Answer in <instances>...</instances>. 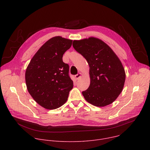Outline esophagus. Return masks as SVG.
Masks as SVG:
<instances>
[{"mask_svg":"<svg viewBox=\"0 0 150 150\" xmlns=\"http://www.w3.org/2000/svg\"><path fill=\"white\" fill-rule=\"evenodd\" d=\"M81 76V73H79V74H78L77 75H76L75 76L76 79H78Z\"/></svg>","mask_w":150,"mask_h":150,"instance_id":"esophagus-1","label":"esophagus"}]
</instances>
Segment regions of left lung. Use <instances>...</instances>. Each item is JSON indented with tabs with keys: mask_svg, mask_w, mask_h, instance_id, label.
Here are the masks:
<instances>
[{
	"mask_svg": "<svg viewBox=\"0 0 150 150\" xmlns=\"http://www.w3.org/2000/svg\"><path fill=\"white\" fill-rule=\"evenodd\" d=\"M72 46L90 67V85L82 92L85 99L97 107L112 103L121 93L125 81V69L118 57L108 45L95 37L74 40Z\"/></svg>",
	"mask_w": 150,
	"mask_h": 150,
	"instance_id": "1",
	"label": "left lung"
}]
</instances>
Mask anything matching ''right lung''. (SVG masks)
<instances>
[{
	"label": "right lung",
	"mask_w": 150,
	"mask_h": 150,
	"mask_svg": "<svg viewBox=\"0 0 150 150\" xmlns=\"http://www.w3.org/2000/svg\"><path fill=\"white\" fill-rule=\"evenodd\" d=\"M72 43V40L60 36L50 38L34 54L26 69L29 93L46 109H56L65 104L73 88L69 67L62 60Z\"/></svg>",
	"instance_id": "add662e5"
}]
</instances>
